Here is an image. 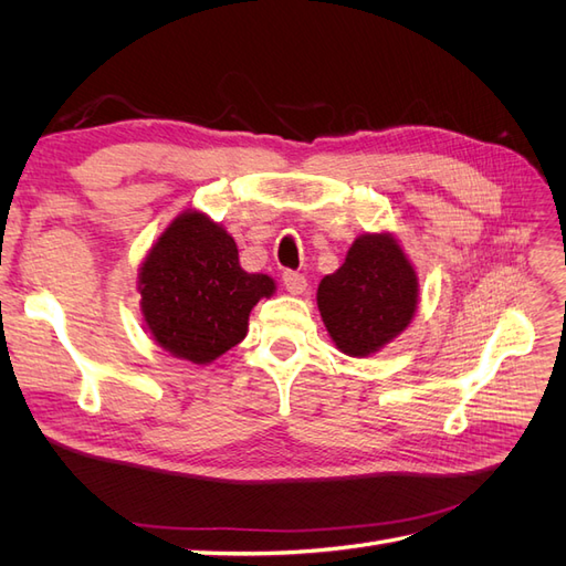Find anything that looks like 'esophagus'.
Wrapping results in <instances>:
<instances>
[{
    "instance_id": "1",
    "label": "esophagus",
    "mask_w": 566,
    "mask_h": 566,
    "mask_svg": "<svg viewBox=\"0 0 566 566\" xmlns=\"http://www.w3.org/2000/svg\"><path fill=\"white\" fill-rule=\"evenodd\" d=\"M283 285L290 295H302L306 290V276L300 271H285L283 273Z\"/></svg>"
}]
</instances>
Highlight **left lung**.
<instances>
[{"label": "left lung", "instance_id": "8db88e82", "mask_svg": "<svg viewBox=\"0 0 566 566\" xmlns=\"http://www.w3.org/2000/svg\"><path fill=\"white\" fill-rule=\"evenodd\" d=\"M318 312L337 349L368 356L416 314L418 276L387 233L358 235L347 260L318 285Z\"/></svg>", "mask_w": 566, "mask_h": 566}]
</instances>
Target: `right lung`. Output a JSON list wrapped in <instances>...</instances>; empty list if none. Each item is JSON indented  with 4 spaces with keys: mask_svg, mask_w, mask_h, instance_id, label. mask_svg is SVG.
Segmentation results:
<instances>
[{
    "mask_svg": "<svg viewBox=\"0 0 566 566\" xmlns=\"http://www.w3.org/2000/svg\"><path fill=\"white\" fill-rule=\"evenodd\" d=\"M142 312L169 354L210 364L248 333L252 306L273 295L264 273L238 264L233 238L200 212L177 217L139 273Z\"/></svg>",
    "mask_w": 566,
    "mask_h": 566,
    "instance_id": "add662e5",
    "label": "right lung"
}]
</instances>
